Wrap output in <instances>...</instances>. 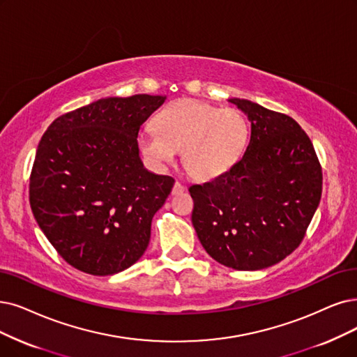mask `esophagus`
Masks as SVG:
<instances>
[{"instance_id":"1","label":"esophagus","mask_w":357,"mask_h":357,"mask_svg":"<svg viewBox=\"0 0 357 357\" xmlns=\"http://www.w3.org/2000/svg\"><path fill=\"white\" fill-rule=\"evenodd\" d=\"M184 192V186L180 183V181H176L174 186H173V190H171V193L173 195H180Z\"/></svg>"}]
</instances>
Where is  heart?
Segmentation results:
<instances>
[{"instance_id":"1","label":"heart","mask_w":357,"mask_h":357,"mask_svg":"<svg viewBox=\"0 0 357 357\" xmlns=\"http://www.w3.org/2000/svg\"><path fill=\"white\" fill-rule=\"evenodd\" d=\"M248 140L249 124L238 109L183 99L156 114L155 127L140 130L137 146L156 168L173 162L181 151L188 174L209 180L238 162Z\"/></svg>"}]
</instances>
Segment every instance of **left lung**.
I'll use <instances>...</instances> for the list:
<instances>
[{"instance_id":"obj_1","label":"left lung","mask_w":357,"mask_h":357,"mask_svg":"<svg viewBox=\"0 0 357 357\" xmlns=\"http://www.w3.org/2000/svg\"><path fill=\"white\" fill-rule=\"evenodd\" d=\"M250 121V142L231 169L193 184L192 222L211 258L238 271L273 266L302 243L322 193L309 136L291 117L231 98Z\"/></svg>"}]
</instances>
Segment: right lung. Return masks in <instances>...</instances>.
I'll return each mask as SVG.
<instances>
[{
  "label": "right lung",
  "mask_w": 357,
  "mask_h": 357,
  "mask_svg": "<svg viewBox=\"0 0 357 357\" xmlns=\"http://www.w3.org/2000/svg\"><path fill=\"white\" fill-rule=\"evenodd\" d=\"M164 101L145 93L98 99L55 119L39 142L29 183L33 217L82 273H121L149 245L152 218L174 178L144 167L137 135Z\"/></svg>",
  "instance_id": "obj_1"
}]
</instances>
